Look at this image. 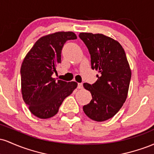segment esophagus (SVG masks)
Returning a JSON list of instances; mask_svg holds the SVG:
<instances>
[{
	"mask_svg": "<svg viewBox=\"0 0 154 154\" xmlns=\"http://www.w3.org/2000/svg\"><path fill=\"white\" fill-rule=\"evenodd\" d=\"M82 88H83L82 83H78V85H77V88H79V89H82Z\"/></svg>",
	"mask_w": 154,
	"mask_h": 154,
	"instance_id": "obj_1",
	"label": "esophagus"
}]
</instances>
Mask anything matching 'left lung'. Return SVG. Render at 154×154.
Segmentation results:
<instances>
[{
    "instance_id": "8db88e82",
    "label": "left lung",
    "mask_w": 154,
    "mask_h": 154,
    "mask_svg": "<svg viewBox=\"0 0 154 154\" xmlns=\"http://www.w3.org/2000/svg\"><path fill=\"white\" fill-rule=\"evenodd\" d=\"M79 37L91 54L92 69L99 73L94 84H83L93 98L83 111L92 120L106 121L115 115L127 99L131 79L130 64L117 40L100 33L80 32Z\"/></svg>"
}]
</instances>
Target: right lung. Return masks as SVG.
<instances>
[{
    "instance_id": "right-lung-1",
    "label": "right lung",
    "mask_w": 154,
    "mask_h": 154,
    "mask_svg": "<svg viewBox=\"0 0 154 154\" xmlns=\"http://www.w3.org/2000/svg\"><path fill=\"white\" fill-rule=\"evenodd\" d=\"M73 32H56L41 37L24 57L21 66L22 98L33 115L48 119L57 114L63 100L77 87L76 82H65L52 77L61 63L66 40H75Z\"/></svg>"
}]
</instances>
